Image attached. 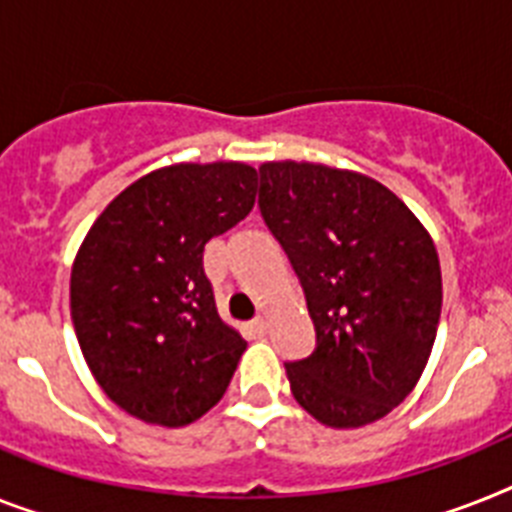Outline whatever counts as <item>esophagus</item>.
I'll use <instances>...</instances> for the list:
<instances>
[{"label": "esophagus", "instance_id": "34e87169", "mask_svg": "<svg viewBox=\"0 0 512 512\" xmlns=\"http://www.w3.org/2000/svg\"><path fill=\"white\" fill-rule=\"evenodd\" d=\"M266 329H269V322H266L264 316H259V319H256V322L248 324V332H251V335H256V337L266 335Z\"/></svg>", "mask_w": 512, "mask_h": 512}]
</instances>
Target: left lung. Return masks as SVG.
I'll use <instances>...</instances> for the list:
<instances>
[{
  "label": "left lung",
  "instance_id": "left-lung-1",
  "mask_svg": "<svg viewBox=\"0 0 512 512\" xmlns=\"http://www.w3.org/2000/svg\"><path fill=\"white\" fill-rule=\"evenodd\" d=\"M261 217L306 293L316 350L285 363L290 392L329 429H358L403 403L442 314L434 240L390 188L316 162L259 167Z\"/></svg>",
  "mask_w": 512,
  "mask_h": 512
}]
</instances>
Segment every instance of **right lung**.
<instances>
[{"label":"right lung","mask_w":512,"mask_h":512,"mask_svg":"<svg viewBox=\"0 0 512 512\" xmlns=\"http://www.w3.org/2000/svg\"><path fill=\"white\" fill-rule=\"evenodd\" d=\"M246 162H177L114 196L80 243L70 314L88 369L146 424L188 426L222 400L246 340L217 314L204 246L256 204Z\"/></svg>","instance_id":"1"}]
</instances>
